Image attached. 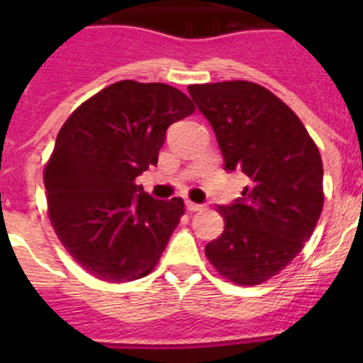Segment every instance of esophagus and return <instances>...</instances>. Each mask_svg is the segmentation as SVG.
Here are the masks:
<instances>
[{"label": "esophagus", "instance_id": "1", "mask_svg": "<svg viewBox=\"0 0 363 363\" xmlns=\"http://www.w3.org/2000/svg\"><path fill=\"white\" fill-rule=\"evenodd\" d=\"M185 207H187V209L191 211V213H196V211H201V209H203L205 205H201V203H194V201L187 200V201H185Z\"/></svg>", "mask_w": 363, "mask_h": 363}]
</instances>
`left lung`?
<instances>
[{"label":"left lung","mask_w":363,"mask_h":363,"mask_svg":"<svg viewBox=\"0 0 363 363\" xmlns=\"http://www.w3.org/2000/svg\"><path fill=\"white\" fill-rule=\"evenodd\" d=\"M216 134L225 171L247 176L242 198L218 205L225 229L205 245L221 277L258 285L291 264L323 207V165L300 118L251 82L189 85Z\"/></svg>","instance_id":"1"}]
</instances>
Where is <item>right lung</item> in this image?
<instances>
[{"label": "right lung", "instance_id": "add662e5", "mask_svg": "<svg viewBox=\"0 0 363 363\" xmlns=\"http://www.w3.org/2000/svg\"><path fill=\"white\" fill-rule=\"evenodd\" d=\"M194 105L165 83H112L63 123L45 167L49 218L86 272L111 284L147 277L184 216V200H154L134 179L158 163L169 125Z\"/></svg>", "mask_w": 363, "mask_h": 363}]
</instances>
